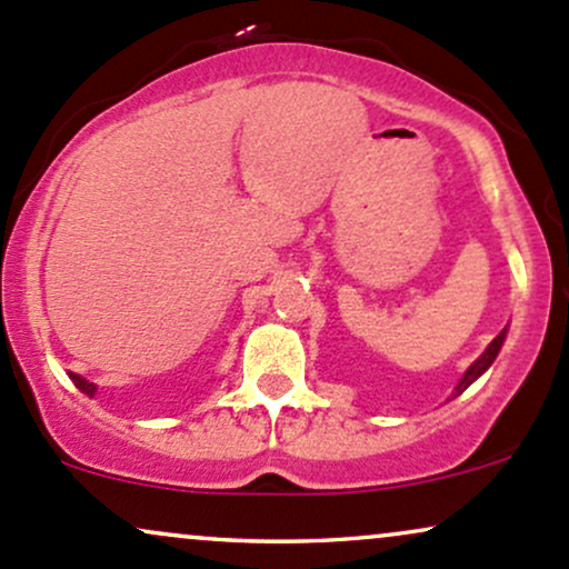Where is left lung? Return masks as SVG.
<instances>
[{
    "instance_id": "left-lung-1",
    "label": "left lung",
    "mask_w": 569,
    "mask_h": 569,
    "mask_svg": "<svg viewBox=\"0 0 569 569\" xmlns=\"http://www.w3.org/2000/svg\"><path fill=\"white\" fill-rule=\"evenodd\" d=\"M502 339H506V331H500V335L492 339V345H489V348L485 350V356H481L479 361H476L473 367L468 369L466 375H462L460 385H457V393H462V390H466L468 385H471V382L476 380V377H481V375H485V371L489 369V363H492L495 358H498V352H500V348H502Z\"/></svg>"
}]
</instances>
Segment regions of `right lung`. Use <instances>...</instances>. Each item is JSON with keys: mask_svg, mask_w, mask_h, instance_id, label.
Masks as SVG:
<instances>
[{"mask_svg": "<svg viewBox=\"0 0 569 569\" xmlns=\"http://www.w3.org/2000/svg\"><path fill=\"white\" fill-rule=\"evenodd\" d=\"M69 377H71V380H74V385L82 390V393H88V396L96 393V385H93V382L82 380V377H77V375H69Z\"/></svg>", "mask_w": 569, "mask_h": 569, "instance_id": "right-lung-1", "label": "right lung"}]
</instances>
